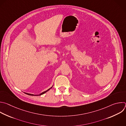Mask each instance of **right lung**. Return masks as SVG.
<instances>
[{"mask_svg": "<svg viewBox=\"0 0 126 126\" xmlns=\"http://www.w3.org/2000/svg\"><path fill=\"white\" fill-rule=\"evenodd\" d=\"M53 86V85L52 86V87ZM52 87H51L50 89H49L48 90H47L46 91H45V92H43V93H41V94H36V95H35V94H28V93H25L26 94H28V95H32V96H38V95H42V94H45L46 93H47V92H48L50 89H51L52 88Z\"/></svg>", "mask_w": 126, "mask_h": 126, "instance_id": "obj_1", "label": "right lung"}]
</instances>
